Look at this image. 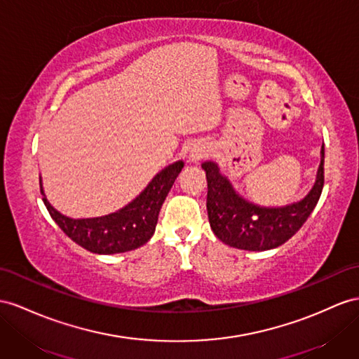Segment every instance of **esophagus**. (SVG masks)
<instances>
[{
    "mask_svg": "<svg viewBox=\"0 0 359 359\" xmlns=\"http://www.w3.org/2000/svg\"><path fill=\"white\" fill-rule=\"evenodd\" d=\"M206 154H208V150H206L205 145L194 144V145L191 147V150H189V159L197 162V161H200V159H203Z\"/></svg>",
    "mask_w": 359,
    "mask_h": 359,
    "instance_id": "esophagus-1",
    "label": "esophagus"
}]
</instances>
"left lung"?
<instances>
[{
  "label": "left lung",
  "mask_w": 359,
  "mask_h": 359,
  "mask_svg": "<svg viewBox=\"0 0 359 359\" xmlns=\"http://www.w3.org/2000/svg\"><path fill=\"white\" fill-rule=\"evenodd\" d=\"M201 168L206 171L208 218L215 236L235 249L262 252L288 241L314 210L325 185V147L314 188L297 203L282 208H262L238 196L215 162L208 161Z\"/></svg>",
  "instance_id": "left-lung-1"
}]
</instances>
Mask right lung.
Returning <instances> with one entry per match:
<instances>
[{
  "instance_id": "right-lung-1",
  "label": "right lung",
  "mask_w": 359,
  "mask_h": 359,
  "mask_svg": "<svg viewBox=\"0 0 359 359\" xmlns=\"http://www.w3.org/2000/svg\"><path fill=\"white\" fill-rule=\"evenodd\" d=\"M182 168V161L168 165L132 203L104 217L74 219L62 215L45 197L42 200L56 224L80 247L98 255L124 253L137 249L153 236L163 200ZM39 185L43 196L41 179Z\"/></svg>"
}]
</instances>
